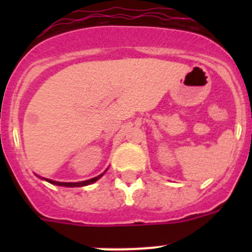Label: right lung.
Masks as SVG:
<instances>
[{
    "label": "right lung",
    "instance_id": "obj_1",
    "mask_svg": "<svg viewBox=\"0 0 252 252\" xmlns=\"http://www.w3.org/2000/svg\"><path fill=\"white\" fill-rule=\"evenodd\" d=\"M106 171H103L102 174H99L98 177L95 178H92V179H88V180H84V182H77V183H64V182H55V180H51V179H44L46 180V182H49V183L54 184V186H60V187H84V186H88V184H92L94 183V182H97V180L99 179V178L102 177V175L104 174Z\"/></svg>",
    "mask_w": 252,
    "mask_h": 252
}]
</instances>
